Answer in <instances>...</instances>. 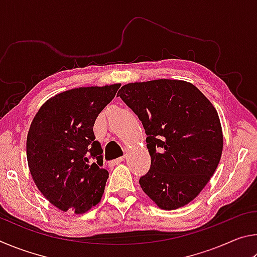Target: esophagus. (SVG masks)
<instances>
[{
  "label": "esophagus",
  "instance_id": "1",
  "mask_svg": "<svg viewBox=\"0 0 257 257\" xmlns=\"http://www.w3.org/2000/svg\"><path fill=\"white\" fill-rule=\"evenodd\" d=\"M122 161H124V158H119V159H116V160H114V161H112V164H114V165H116V164H119V163H121L122 162Z\"/></svg>",
  "mask_w": 257,
  "mask_h": 257
}]
</instances>
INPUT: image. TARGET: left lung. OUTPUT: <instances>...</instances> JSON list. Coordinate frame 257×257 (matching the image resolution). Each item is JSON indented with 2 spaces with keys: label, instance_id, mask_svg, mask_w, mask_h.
Returning <instances> with one entry per match:
<instances>
[{
  "label": "left lung",
  "instance_id": "8db88e82",
  "mask_svg": "<svg viewBox=\"0 0 257 257\" xmlns=\"http://www.w3.org/2000/svg\"><path fill=\"white\" fill-rule=\"evenodd\" d=\"M118 94L147 135L151 169L139 179L142 189L162 210L187 205L210 181L222 155L215 107L184 80L130 82Z\"/></svg>",
  "mask_w": 257,
  "mask_h": 257
}]
</instances>
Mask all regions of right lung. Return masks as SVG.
<instances>
[{"instance_id": "right-lung-1", "label": "right lung", "mask_w": 257, "mask_h": 257, "mask_svg": "<svg viewBox=\"0 0 257 257\" xmlns=\"http://www.w3.org/2000/svg\"><path fill=\"white\" fill-rule=\"evenodd\" d=\"M120 86L66 90L47 99L34 116L27 135L30 175L61 211L82 214L101 202L108 172L102 168L103 150L93 127Z\"/></svg>"}]
</instances>
